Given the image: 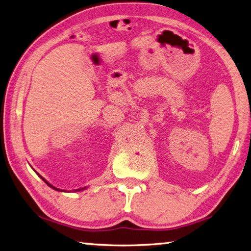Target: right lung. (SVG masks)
Returning a JSON list of instances; mask_svg holds the SVG:
<instances>
[{"label":"right lung","mask_w":251,"mask_h":251,"mask_svg":"<svg viewBox=\"0 0 251 251\" xmlns=\"http://www.w3.org/2000/svg\"><path fill=\"white\" fill-rule=\"evenodd\" d=\"M40 176V175H39ZM40 177H41V176H40ZM42 178V180H43L44 181V182L47 184V185H49V186H50V188H52V189H54V190H57V191H62V190H59V189H57V188H55V186H52L50 183H49V182H47V181L43 178V177H41ZM85 189V188H84ZM84 189H78V190H76V191H82V190H84Z\"/></svg>","instance_id":"right-lung-1"}]
</instances>
